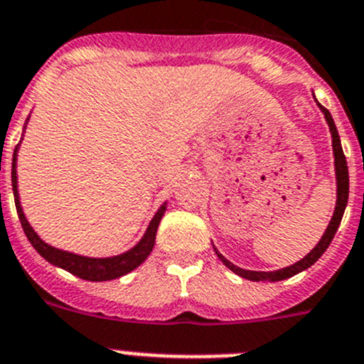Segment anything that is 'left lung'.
Returning a JSON list of instances; mask_svg holds the SVG:
<instances>
[{
    "label": "left lung",
    "instance_id": "8db88e82",
    "mask_svg": "<svg viewBox=\"0 0 364 364\" xmlns=\"http://www.w3.org/2000/svg\"><path fill=\"white\" fill-rule=\"evenodd\" d=\"M318 105H320V103H318ZM320 109L321 112L325 114V119H327L328 128H331L332 150H334V164H336V178H338V200H336V209H334V214H332L331 223H328L327 230H325V234L321 236L320 243H318L316 247L306 255V257L300 259V261L295 262V264L288 266V268L277 269V272H250V269L237 268L236 264H232L230 261H227V259H225L223 255L214 248L218 257L223 261V264L227 266V268H230L234 273H237L240 277H243V279L254 280V282H277V280L289 279V277L311 268V266H313L314 262L323 255V252L327 250L332 237H334L336 230H338V227H340L341 218H343V213H345V207H347V202H348V166H347V159H345V154H343V148H341V141H340V136H338V128H336L334 119H332L331 112H328L323 105H320Z\"/></svg>",
    "mask_w": 364,
    "mask_h": 364
}]
</instances>
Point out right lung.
Masks as SVG:
<instances>
[{
  "mask_svg": "<svg viewBox=\"0 0 364 364\" xmlns=\"http://www.w3.org/2000/svg\"><path fill=\"white\" fill-rule=\"evenodd\" d=\"M16 157H17V148L14 150V159H12V188H14V200H16V209L17 216H19L21 227H23L24 234L28 237L30 243L33 245L37 252L46 259L48 262L55 266H60V268L68 269L73 275L80 277L84 280H95V282H102V280H112L117 279L121 275H127L128 272H132L134 268L141 264L144 259L150 255V252L154 250L155 245V234H157L159 223H161V218L164 214L166 207L162 205L159 209V213L155 214L154 220H151L150 227H148L146 234H144L143 240L132 248L128 250L127 254L116 255V257H107V259H92V257H82V255L69 254V252L58 250V248L50 247V245L44 243L39 236H37L33 228L30 227V223L24 218L23 209H21L19 203V195H17V176H16Z\"/></svg>",
  "mask_w": 364,
  "mask_h": 364,
  "instance_id": "add662e5",
  "label": "right lung"
}]
</instances>
